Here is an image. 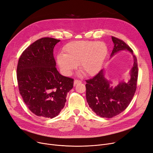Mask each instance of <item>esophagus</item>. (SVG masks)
I'll return each instance as SVG.
<instances>
[{
	"label": "esophagus",
	"mask_w": 153,
	"mask_h": 153,
	"mask_svg": "<svg viewBox=\"0 0 153 153\" xmlns=\"http://www.w3.org/2000/svg\"><path fill=\"white\" fill-rule=\"evenodd\" d=\"M82 82L81 81H79V80H74V85H77V84H79V83H81Z\"/></svg>",
	"instance_id": "obj_1"
}]
</instances>
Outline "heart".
<instances>
[{
    "instance_id": "b5f03b06",
    "label": "heart",
    "mask_w": 153,
    "mask_h": 153,
    "mask_svg": "<svg viewBox=\"0 0 153 153\" xmlns=\"http://www.w3.org/2000/svg\"><path fill=\"white\" fill-rule=\"evenodd\" d=\"M64 51L57 56V62L64 75H71L79 64L82 74L92 76L102 68L108 48L101 41H76L66 44Z\"/></svg>"
}]
</instances>
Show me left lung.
Wrapping results in <instances>:
<instances>
[{
  "label": "left lung",
  "instance_id": "left-lung-1",
  "mask_svg": "<svg viewBox=\"0 0 153 153\" xmlns=\"http://www.w3.org/2000/svg\"><path fill=\"white\" fill-rule=\"evenodd\" d=\"M114 48L111 58L122 51L131 52L134 64L130 70V79L112 85V82L105 77L104 69L92 79L86 81V99L91 109L101 117L111 118L124 111L130 104L136 89L138 76L137 62L133 51L122 40L112 37Z\"/></svg>",
  "mask_w": 153,
  "mask_h": 153
}]
</instances>
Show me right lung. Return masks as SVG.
<instances>
[{
	"label": "right lung",
	"instance_id": "obj_1",
	"mask_svg": "<svg viewBox=\"0 0 153 153\" xmlns=\"http://www.w3.org/2000/svg\"><path fill=\"white\" fill-rule=\"evenodd\" d=\"M60 40L41 38L30 45L19 58L17 78L20 94L30 111L38 116L56 117L64 108L74 80L57 70L53 55Z\"/></svg>",
	"mask_w": 153,
	"mask_h": 153
}]
</instances>
